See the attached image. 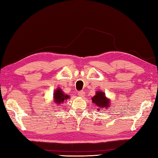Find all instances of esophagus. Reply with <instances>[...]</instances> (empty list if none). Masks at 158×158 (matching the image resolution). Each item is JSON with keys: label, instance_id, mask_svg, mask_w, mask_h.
Returning a JSON list of instances; mask_svg holds the SVG:
<instances>
[{"label": "esophagus", "instance_id": "esophagus-1", "mask_svg": "<svg viewBox=\"0 0 158 158\" xmlns=\"http://www.w3.org/2000/svg\"><path fill=\"white\" fill-rule=\"evenodd\" d=\"M78 95H79L80 98H84V95H85V92L83 91V90H82V91H79L78 93Z\"/></svg>", "mask_w": 158, "mask_h": 158}]
</instances>
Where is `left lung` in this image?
Returning <instances> with one entry per match:
<instances>
[{"instance_id":"1","label":"left lung","mask_w":158,"mask_h":158,"mask_svg":"<svg viewBox=\"0 0 158 158\" xmlns=\"http://www.w3.org/2000/svg\"><path fill=\"white\" fill-rule=\"evenodd\" d=\"M92 102L98 107V111L102 110L104 108L108 109L111 105V100L109 98H106L105 93L100 90L96 91L95 95L92 98Z\"/></svg>"}]
</instances>
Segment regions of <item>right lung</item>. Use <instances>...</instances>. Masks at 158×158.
I'll list each match as a JSON object with an SVG mask.
<instances>
[{
	"label": "right lung",
	"mask_w": 158,
	"mask_h": 158,
	"mask_svg": "<svg viewBox=\"0 0 158 158\" xmlns=\"http://www.w3.org/2000/svg\"><path fill=\"white\" fill-rule=\"evenodd\" d=\"M53 102L56 104H57L58 105H60V104H63L64 101L68 100L69 98V95L64 93L61 89L58 88L57 89H56L53 92Z\"/></svg>",
	"instance_id": "add662e5"
}]
</instances>
